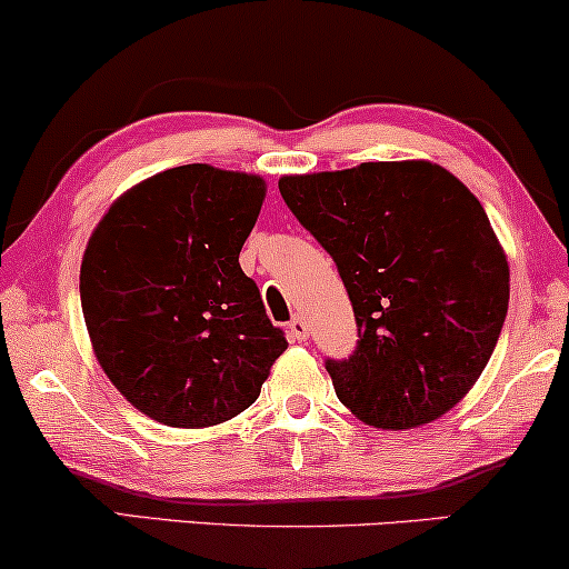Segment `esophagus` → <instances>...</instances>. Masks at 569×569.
<instances>
[{
    "mask_svg": "<svg viewBox=\"0 0 569 569\" xmlns=\"http://www.w3.org/2000/svg\"><path fill=\"white\" fill-rule=\"evenodd\" d=\"M287 335H290L292 340H300L303 342L308 338V325L303 317H292L290 325H287Z\"/></svg>",
    "mask_w": 569,
    "mask_h": 569,
    "instance_id": "34e87169",
    "label": "esophagus"
}]
</instances>
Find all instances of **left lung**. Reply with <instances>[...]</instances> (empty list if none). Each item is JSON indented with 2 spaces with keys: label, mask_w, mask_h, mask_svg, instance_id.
I'll use <instances>...</instances> for the list:
<instances>
[{
  "label": "left lung",
  "mask_w": 569,
  "mask_h": 569,
  "mask_svg": "<svg viewBox=\"0 0 569 569\" xmlns=\"http://www.w3.org/2000/svg\"><path fill=\"white\" fill-rule=\"evenodd\" d=\"M279 192L332 256L353 306V353L325 361L340 401L382 430L453 409L509 308L507 256L478 198L425 160L284 177Z\"/></svg>",
  "instance_id": "obj_1"
}]
</instances>
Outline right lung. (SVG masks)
<instances>
[{"mask_svg": "<svg viewBox=\"0 0 569 569\" xmlns=\"http://www.w3.org/2000/svg\"><path fill=\"white\" fill-rule=\"evenodd\" d=\"M263 179L168 168L113 202L81 261L97 361L168 427H210L256 401L287 340L240 266Z\"/></svg>", "mask_w": 569, "mask_h": 569, "instance_id": "right-lung-1", "label": "right lung"}]
</instances>
